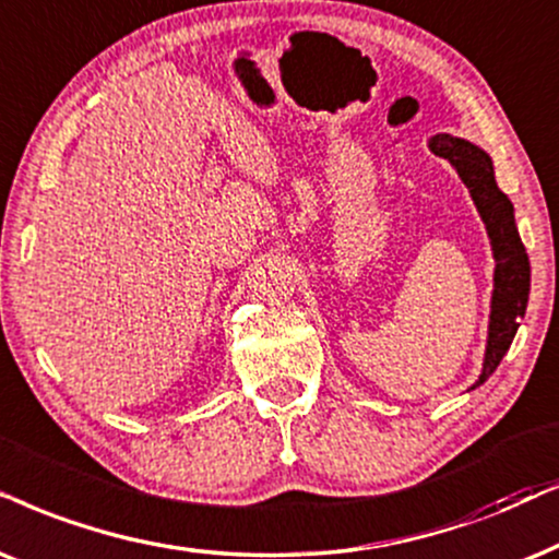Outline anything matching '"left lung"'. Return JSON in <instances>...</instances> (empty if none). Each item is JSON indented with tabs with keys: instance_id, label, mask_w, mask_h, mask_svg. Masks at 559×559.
Instances as JSON below:
<instances>
[{
	"instance_id": "8db88e82",
	"label": "left lung",
	"mask_w": 559,
	"mask_h": 559,
	"mask_svg": "<svg viewBox=\"0 0 559 559\" xmlns=\"http://www.w3.org/2000/svg\"><path fill=\"white\" fill-rule=\"evenodd\" d=\"M431 151L447 158L469 190L477 213H480L485 230L490 238V251L496 270H492V295H490V318H488V342H485L483 367L477 374L475 388H480L488 377L496 372L506 352L511 349L521 318L528 306V287H532V266L524 243H521L516 228V210L513 202L498 190L492 158L485 148L475 146L460 135L437 133L429 141Z\"/></svg>"
}]
</instances>
